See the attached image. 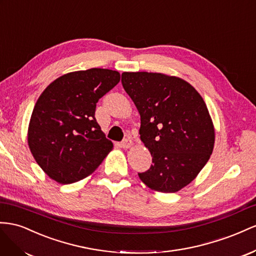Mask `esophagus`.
Wrapping results in <instances>:
<instances>
[{
    "label": "esophagus",
    "mask_w": 256,
    "mask_h": 256,
    "mask_svg": "<svg viewBox=\"0 0 256 256\" xmlns=\"http://www.w3.org/2000/svg\"><path fill=\"white\" fill-rule=\"evenodd\" d=\"M121 146H122L123 149H130L133 146V142H132V140H130V138H126V140H124L121 142Z\"/></svg>",
    "instance_id": "34e87169"
}]
</instances>
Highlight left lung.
Here are the masks:
<instances>
[{"instance_id": "left-lung-1", "label": "left lung", "mask_w": 256, "mask_h": 256, "mask_svg": "<svg viewBox=\"0 0 256 256\" xmlns=\"http://www.w3.org/2000/svg\"><path fill=\"white\" fill-rule=\"evenodd\" d=\"M122 86L140 114V140L152 156L138 174L153 191L174 193L197 177L214 151V126L205 100L184 79L124 72Z\"/></svg>"}]
</instances>
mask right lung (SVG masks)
Wrapping results in <instances>:
<instances>
[{
	"label": "right lung",
	"instance_id": "right-lung-1",
	"mask_svg": "<svg viewBox=\"0 0 256 256\" xmlns=\"http://www.w3.org/2000/svg\"><path fill=\"white\" fill-rule=\"evenodd\" d=\"M119 82V72L90 68L68 72L42 91L28 123V144L49 178L61 184L82 180L112 150L94 114L98 100Z\"/></svg>",
	"mask_w": 256,
	"mask_h": 256
}]
</instances>
